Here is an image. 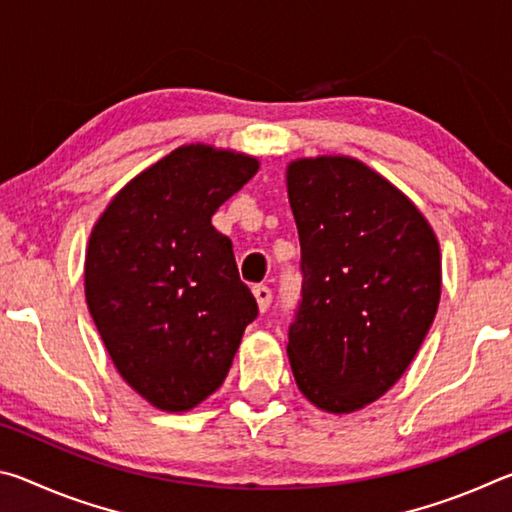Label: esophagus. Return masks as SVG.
I'll use <instances>...</instances> for the list:
<instances>
[{
	"mask_svg": "<svg viewBox=\"0 0 512 512\" xmlns=\"http://www.w3.org/2000/svg\"><path fill=\"white\" fill-rule=\"evenodd\" d=\"M253 296H255V300H257L259 311H266L268 305H271L273 293H271V289L264 287V284H255V287H253Z\"/></svg>",
	"mask_w": 512,
	"mask_h": 512,
	"instance_id": "1",
	"label": "esophagus"
}]
</instances>
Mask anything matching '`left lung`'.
<instances>
[{
  "instance_id": "left-lung-1",
  "label": "left lung",
  "mask_w": 512,
  "mask_h": 512,
  "mask_svg": "<svg viewBox=\"0 0 512 512\" xmlns=\"http://www.w3.org/2000/svg\"><path fill=\"white\" fill-rule=\"evenodd\" d=\"M287 192L302 250L293 377L318 409L354 413L391 391L436 318L438 239L409 196L348 155L289 162Z\"/></svg>"
}]
</instances>
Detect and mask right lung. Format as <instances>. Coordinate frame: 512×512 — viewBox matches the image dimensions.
<instances>
[{
	"instance_id": "1",
	"label": "right lung",
	"mask_w": 512,
	"mask_h": 512,
	"mask_svg": "<svg viewBox=\"0 0 512 512\" xmlns=\"http://www.w3.org/2000/svg\"><path fill=\"white\" fill-rule=\"evenodd\" d=\"M259 169L185 144L121 187L94 223L85 300L112 363L155 409L183 413L223 384L257 316L212 214Z\"/></svg>"
}]
</instances>
